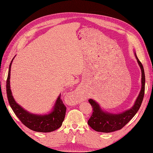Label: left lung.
Returning <instances> with one entry per match:
<instances>
[{
  "instance_id": "left-lung-1",
  "label": "left lung",
  "mask_w": 153,
  "mask_h": 153,
  "mask_svg": "<svg viewBox=\"0 0 153 153\" xmlns=\"http://www.w3.org/2000/svg\"><path fill=\"white\" fill-rule=\"evenodd\" d=\"M135 55L142 71V87L135 104L130 109L122 113L112 114L104 112L103 110H101L99 104L96 101L89 99V102L93 108V112L92 113L91 116L88 121V124L94 130L103 133H110L119 130L135 116L138 110H139L144 96L145 73L142 64L138 60L136 53H135Z\"/></svg>"
}]
</instances>
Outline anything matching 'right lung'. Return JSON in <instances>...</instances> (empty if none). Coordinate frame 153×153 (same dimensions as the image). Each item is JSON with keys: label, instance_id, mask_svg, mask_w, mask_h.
I'll list each match as a JSON object with an SVG mask.
<instances>
[{"label": "right lung", "instance_id": "right-lung-1", "mask_svg": "<svg viewBox=\"0 0 153 153\" xmlns=\"http://www.w3.org/2000/svg\"><path fill=\"white\" fill-rule=\"evenodd\" d=\"M10 64L6 82V92L9 103L14 113L25 126L37 132L48 133L56 130L62 126L65 117L66 107L64 105L61 94L59 96L52 112L48 114H31L23 108L14 100L10 88V73L12 62Z\"/></svg>", "mask_w": 153, "mask_h": 153}]
</instances>
